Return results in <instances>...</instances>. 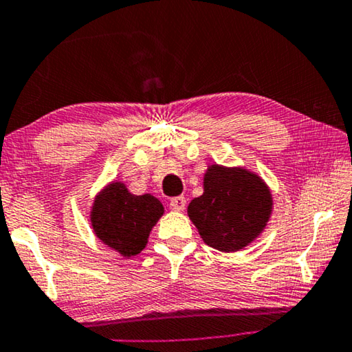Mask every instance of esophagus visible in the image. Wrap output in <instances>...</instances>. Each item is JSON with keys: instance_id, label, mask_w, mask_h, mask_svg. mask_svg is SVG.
Returning a JSON list of instances; mask_svg holds the SVG:
<instances>
[{"instance_id": "esophagus-1", "label": "esophagus", "mask_w": 352, "mask_h": 352, "mask_svg": "<svg viewBox=\"0 0 352 352\" xmlns=\"http://www.w3.org/2000/svg\"><path fill=\"white\" fill-rule=\"evenodd\" d=\"M170 208L173 211H184L186 208V198L184 197H175L170 200Z\"/></svg>"}]
</instances>
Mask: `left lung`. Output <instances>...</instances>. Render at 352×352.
Instances as JSON below:
<instances>
[{
  "instance_id": "obj_1",
  "label": "left lung",
  "mask_w": 352,
  "mask_h": 352,
  "mask_svg": "<svg viewBox=\"0 0 352 352\" xmlns=\"http://www.w3.org/2000/svg\"><path fill=\"white\" fill-rule=\"evenodd\" d=\"M273 211L270 187L243 166L210 165L203 193L188 203L187 214L208 246L222 252L246 248L267 227Z\"/></svg>"
}]
</instances>
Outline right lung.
Masks as SVG:
<instances>
[{"label": "right lung", "instance_id": "add662e5", "mask_svg": "<svg viewBox=\"0 0 352 352\" xmlns=\"http://www.w3.org/2000/svg\"><path fill=\"white\" fill-rule=\"evenodd\" d=\"M164 205L151 193L133 195L124 182L113 181L96 193L90 223L96 238L122 257L146 248L151 230L164 216Z\"/></svg>", "mask_w": 352, "mask_h": 352}]
</instances>
